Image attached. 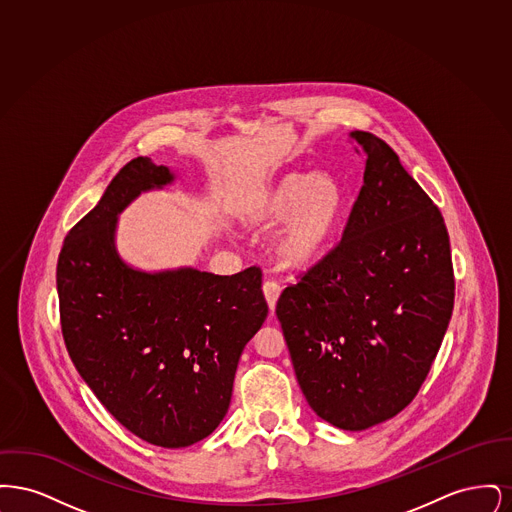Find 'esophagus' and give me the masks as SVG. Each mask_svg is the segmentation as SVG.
Returning a JSON list of instances; mask_svg holds the SVG:
<instances>
[{"label": "esophagus", "mask_w": 512, "mask_h": 512, "mask_svg": "<svg viewBox=\"0 0 512 512\" xmlns=\"http://www.w3.org/2000/svg\"><path fill=\"white\" fill-rule=\"evenodd\" d=\"M263 292H265V297H267V303L268 307H270V311H274L276 301H278L280 292H282V286H280L276 280H265V284H263Z\"/></svg>", "instance_id": "34e87169"}]
</instances>
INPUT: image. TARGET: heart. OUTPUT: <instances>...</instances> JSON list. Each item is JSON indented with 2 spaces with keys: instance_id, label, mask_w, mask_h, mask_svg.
Instances as JSON below:
<instances>
[{
  "instance_id": "obj_1",
  "label": "heart",
  "mask_w": 512,
  "mask_h": 512,
  "mask_svg": "<svg viewBox=\"0 0 512 512\" xmlns=\"http://www.w3.org/2000/svg\"><path fill=\"white\" fill-rule=\"evenodd\" d=\"M345 211V194L330 174L292 172L259 195L245 222L270 228L280 222L276 253L290 267H309L334 242Z\"/></svg>"
}]
</instances>
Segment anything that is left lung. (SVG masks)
<instances>
[{"label":"left lung","mask_w":512,"mask_h":512,"mask_svg":"<svg viewBox=\"0 0 512 512\" xmlns=\"http://www.w3.org/2000/svg\"><path fill=\"white\" fill-rule=\"evenodd\" d=\"M349 138L366 159L361 192L338 245L282 292L276 317L311 409L353 432L416 397L451 320L455 276L434 201L384 140Z\"/></svg>","instance_id":"obj_1"}]
</instances>
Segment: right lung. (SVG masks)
I'll return each instance as SVG.
<instances>
[{"instance_id": "obj_1", "label": "right lung", "mask_w": 512, "mask_h": 512, "mask_svg": "<svg viewBox=\"0 0 512 512\" xmlns=\"http://www.w3.org/2000/svg\"><path fill=\"white\" fill-rule=\"evenodd\" d=\"M174 180L136 157L78 220L57 261L61 332L78 374L126 430L159 447L207 438L228 411L245 343L263 326V272H142L115 249L117 215Z\"/></svg>"}]
</instances>
